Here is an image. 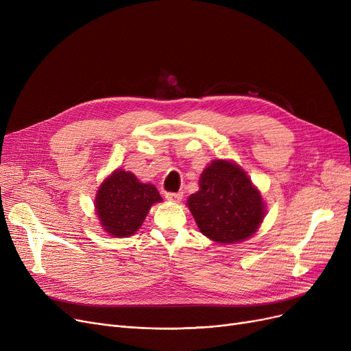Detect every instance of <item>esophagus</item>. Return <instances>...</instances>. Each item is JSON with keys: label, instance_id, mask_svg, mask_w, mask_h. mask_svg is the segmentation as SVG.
Returning <instances> with one entry per match:
<instances>
[{"label": "esophagus", "instance_id": "34e87169", "mask_svg": "<svg viewBox=\"0 0 351 351\" xmlns=\"http://www.w3.org/2000/svg\"><path fill=\"white\" fill-rule=\"evenodd\" d=\"M165 196H166V199H168V200L175 202V204H179V202H180L182 197H183V193H182V192H176V193L168 192V193H165Z\"/></svg>", "mask_w": 351, "mask_h": 351}]
</instances>
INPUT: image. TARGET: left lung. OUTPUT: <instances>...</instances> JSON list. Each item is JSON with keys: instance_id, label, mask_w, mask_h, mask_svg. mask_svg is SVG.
<instances>
[{"instance_id": "1", "label": "left lung", "mask_w": 351, "mask_h": 351, "mask_svg": "<svg viewBox=\"0 0 351 351\" xmlns=\"http://www.w3.org/2000/svg\"><path fill=\"white\" fill-rule=\"evenodd\" d=\"M199 230L217 243H237L254 234L265 217L261 192L234 162L217 159L202 172L199 191L188 197Z\"/></svg>"}]
</instances>
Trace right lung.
<instances>
[{"mask_svg": "<svg viewBox=\"0 0 351 351\" xmlns=\"http://www.w3.org/2000/svg\"><path fill=\"white\" fill-rule=\"evenodd\" d=\"M162 202L158 189L122 169L109 175L98 189L95 209L101 226L114 237L132 236L143 223L151 206Z\"/></svg>", "mask_w": 351, "mask_h": 351, "instance_id": "1", "label": "right lung"}]
</instances>
